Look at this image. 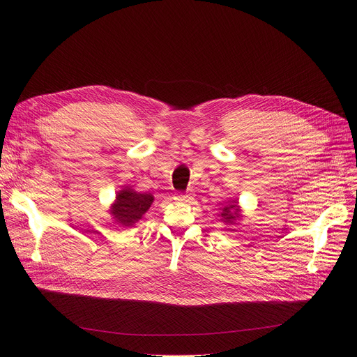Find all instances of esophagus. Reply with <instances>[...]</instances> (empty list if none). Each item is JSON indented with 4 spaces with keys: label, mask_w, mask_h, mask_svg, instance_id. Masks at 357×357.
I'll return each mask as SVG.
<instances>
[{
    "label": "esophagus",
    "mask_w": 357,
    "mask_h": 357,
    "mask_svg": "<svg viewBox=\"0 0 357 357\" xmlns=\"http://www.w3.org/2000/svg\"><path fill=\"white\" fill-rule=\"evenodd\" d=\"M192 199H194L192 194H181L179 192V194L175 195V200L181 202V203H190Z\"/></svg>",
    "instance_id": "1"
}]
</instances>
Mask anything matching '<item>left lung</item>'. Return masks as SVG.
Masks as SVG:
<instances>
[{"instance_id":"obj_1","label":"left lung","mask_w":357,"mask_h":357,"mask_svg":"<svg viewBox=\"0 0 357 357\" xmlns=\"http://www.w3.org/2000/svg\"><path fill=\"white\" fill-rule=\"evenodd\" d=\"M219 216L222 218L220 220H223L227 223V225H232V223H235L236 219L241 218V213H240V206L238 203H236L235 200L234 202H229V204L223 206L220 208V213Z\"/></svg>"}]
</instances>
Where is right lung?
Returning a JSON list of instances; mask_svg holds the SVG:
<instances>
[{
    "mask_svg": "<svg viewBox=\"0 0 357 357\" xmlns=\"http://www.w3.org/2000/svg\"><path fill=\"white\" fill-rule=\"evenodd\" d=\"M153 202L154 197L151 194H141L129 187H125L117 192L116 200L110 208V215L119 225L132 227L151 207Z\"/></svg>",
    "mask_w": 357,
    "mask_h": 357,
    "instance_id": "right-lung-1",
    "label": "right lung"
}]
</instances>
